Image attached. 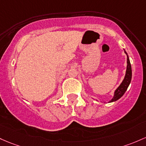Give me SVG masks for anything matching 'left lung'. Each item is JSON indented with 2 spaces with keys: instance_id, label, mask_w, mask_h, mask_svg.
<instances>
[{
  "instance_id": "left-lung-1",
  "label": "left lung",
  "mask_w": 146,
  "mask_h": 146,
  "mask_svg": "<svg viewBox=\"0 0 146 146\" xmlns=\"http://www.w3.org/2000/svg\"><path fill=\"white\" fill-rule=\"evenodd\" d=\"M124 52L126 54V55H127V69H126L125 76L124 79H123L122 82L121 83V84L115 90L113 98L108 102H115L118 100L119 98H121L124 95L125 91H127L128 86H129L131 82V80H132V67H131V64L130 62H129V57H128L127 53L125 50Z\"/></svg>"
}]
</instances>
